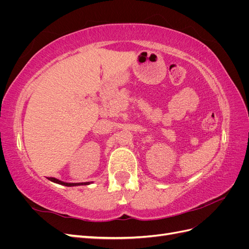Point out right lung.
Listing matches in <instances>:
<instances>
[{
  "label": "right lung",
  "instance_id": "add662e5",
  "mask_svg": "<svg viewBox=\"0 0 249 249\" xmlns=\"http://www.w3.org/2000/svg\"><path fill=\"white\" fill-rule=\"evenodd\" d=\"M50 180H52V182L54 183H57V184H60V185H63V186H67V187H71V186H79V185H89L90 183L87 182V183H64L62 182V180H59L55 178H49Z\"/></svg>",
  "mask_w": 249,
  "mask_h": 249
}]
</instances>
